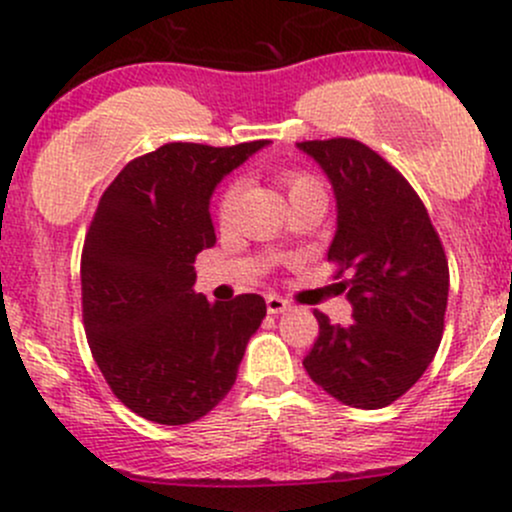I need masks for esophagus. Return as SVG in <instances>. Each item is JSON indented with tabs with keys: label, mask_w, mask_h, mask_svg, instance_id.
Wrapping results in <instances>:
<instances>
[{
	"label": "esophagus",
	"mask_w": 512,
	"mask_h": 512,
	"mask_svg": "<svg viewBox=\"0 0 512 512\" xmlns=\"http://www.w3.org/2000/svg\"><path fill=\"white\" fill-rule=\"evenodd\" d=\"M265 301H267V311L274 313V316H277V313H284L286 308H289V301H284L282 296H277V294H269Z\"/></svg>",
	"instance_id": "34e87169"
}]
</instances>
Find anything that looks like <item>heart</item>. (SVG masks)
I'll list each match as a JSON object with an SVG mask.
<instances>
[{"instance_id": "1", "label": "heart", "mask_w": 512, "mask_h": 512, "mask_svg": "<svg viewBox=\"0 0 512 512\" xmlns=\"http://www.w3.org/2000/svg\"><path fill=\"white\" fill-rule=\"evenodd\" d=\"M286 187H289V194L299 192L303 187H318V182L313 177H306V174H286ZM235 196H238V182L228 184L226 189H223L221 199H218V218L221 221H226L230 216V211H233V204H235Z\"/></svg>"}]
</instances>
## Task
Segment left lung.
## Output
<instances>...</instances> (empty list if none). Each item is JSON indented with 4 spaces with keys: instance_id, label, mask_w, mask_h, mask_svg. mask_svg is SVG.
Here are the masks:
<instances>
[{
    "instance_id": "8db88e82",
    "label": "left lung",
    "mask_w": 512,
    "mask_h": 512,
    "mask_svg": "<svg viewBox=\"0 0 512 512\" xmlns=\"http://www.w3.org/2000/svg\"><path fill=\"white\" fill-rule=\"evenodd\" d=\"M328 174L338 204V230L328 260L352 323L318 318V338L303 359L308 376L352 408L376 411L401 398L430 367L449 294L440 235L401 172L352 138L296 143Z\"/></svg>"
}]
</instances>
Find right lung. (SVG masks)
<instances>
[{
	"label": "right lung",
	"mask_w": 512,
	"mask_h": 512,
	"mask_svg": "<svg viewBox=\"0 0 512 512\" xmlns=\"http://www.w3.org/2000/svg\"><path fill=\"white\" fill-rule=\"evenodd\" d=\"M265 145L167 143L101 194L82 250L84 330L106 384L140 418L187 425L213 411L267 316L257 294L211 303L194 291L196 255L216 243L213 189Z\"/></svg>",
	"instance_id": "obj_1"
}]
</instances>
